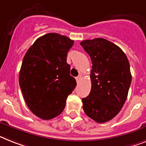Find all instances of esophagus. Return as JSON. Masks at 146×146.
I'll list each match as a JSON object with an SVG mask.
<instances>
[{
  "label": "esophagus",
  "instance_id": "34e87169",
  "mask_svg": "<svg viewBox=\"0 0 146 146\" xmlns=\"http://www.w3.org/2000/svg\"><path fill=\"white\" fill-rule=\"evenodd\" d=\"M80 79H81V77H80V76H78V77H77V78H76V80H77V82H78V83H79V82H80Z\"/></svg>",
  "mask_w": 146,
  "mask_h": 146
}]
</instances>
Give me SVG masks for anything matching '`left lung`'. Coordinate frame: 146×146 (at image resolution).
<instances>
[{
    "mask_svg": "<svg viewBox=\"0 0 146 146\" xmlns=\"http://www.w3.org/2000/svg\"><path fill=\"white\" fill-rule=\"evenodd\" d=\"M92 60L90 95L82 98L85 113L98 123L111 120L127 99L131 83L130 64L119 47L102 38L80 42Z\"/></svg>",
    "mask_w": 146,
    "mask_h": 146,
    "instance_id": "obj_1",
    "label": "left lung"
}]
</instances>
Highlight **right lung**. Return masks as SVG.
Wrapping results in <instances>:
<instances>
[{
  "mask_svg": "<svg viewBox=\"0 0 146 146\" xmlns=\"http://www.w3.org/2000/svg\"><path fill=\"white\" fill-rule=\"evenodd\" d=\"M74 41L50 33L39 37L27 50L19 73V85L27 107L44 120L60 115L77 83L66 62Z\"/></svg>",
  "mask_w": 146,
  "mask_h": 146,
  "instance_id": "obj_1",
  "label": "right lung"
}]
</instances>
